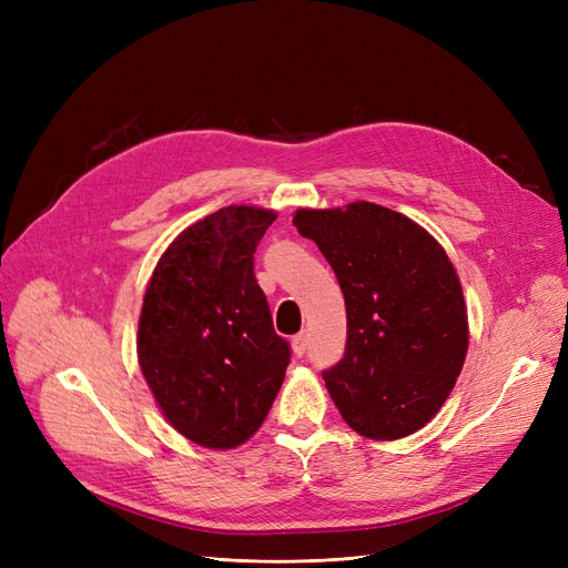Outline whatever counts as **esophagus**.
I'll list each match as a JSON object with an SVG mask.
<instances>
[{
  "mask_svg": "<svg viewBox=\"0 0 568 568\" xmlns=\"http://www.w3.org/2000/svg\"><path fill=\"white\" fill-rule=\"evenodd\" d=\"M291 351H294V355H298V357L307 351V334L305 332H301V334L291 338Z\"/></svg>",
  "mask_w": 568,
  "mask_h": 568,
  "instance_id": "1",
  "label": "esophagus"
}]
</instances>
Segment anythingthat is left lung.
Listing matches in <instances>:
<instances>
[{"label": "left lung", "instance_id": "8db88e82", "mask_svg": "<svg viewBox=\"0 0 568 568\" xmlns=\"http://www.w3.org/2000/svg\"><path fill=\"white\" fill-rule=\"evenodd\" d=\"M294 225L329 261L346 298V355L324 372L341 417L372 440L419 432L448 400L469 348L448 253L415 220L369 201L298 209Z\"/></svg>", "mask_w": 568, "mask_h": 568}]
</instances>
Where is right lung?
Returning a JSON list of instances; mask_svg holds the SVG:
<instances>
[{"label": "right lung", "instance_id": "right-lung-1", "mask_svg": "<svg viewBox=\"0 0 568 568\" xmlns=\"http://www.w3.org/2000/svg\"><path fill=\"white\" fill-rule=\"evenodd\" d=\"M274 220L257 205L205 215L173 239L146 284L136 359L168 424L201 448L246 443L284 382L288 343L253 274Z\"/></svg>", "mask_w": 568, "mask_h": 568}]
</instances>
